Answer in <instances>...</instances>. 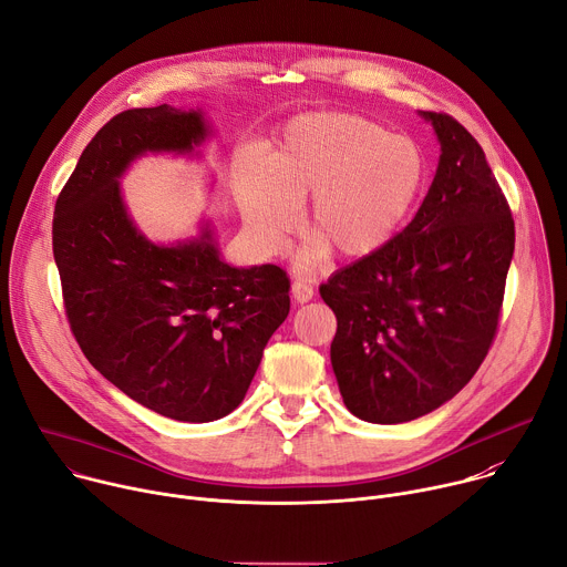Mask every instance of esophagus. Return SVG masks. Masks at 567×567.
<instances>
[{"label":"esophagus","instance_id":"34e87169","mask_svg":"<svg viewBox=\"0 0 567 567\" xmlns=\"http://www.w3.org/2000/svg\"><path fill=\"white\" fill-rule=\"evenodd\" d=\"M291 296L296 302H309L313 298V287L307 285L305 280H293L291 282Z\"/></svg>","mask_w":567,"mask_h":567}]
</instances>
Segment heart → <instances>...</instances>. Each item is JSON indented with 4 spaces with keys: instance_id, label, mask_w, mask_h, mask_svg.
Segmentation results:
<instances>
[{
    "instance_id": "heart-1",
    "label": "heart",
    "mask_w": 567,
    "mask_h": 567,
    "mask_svg": "<svg viewBox=\"0 0 567 567\" xmlns=\"http://www.w3.org/2000/svg\"><path fill=\"white\" fill-rule=\"evenodd\" d=\"M424 184L420 145L354 114L300 116L269 158L241 156L233 171L241 221L265 254L280 251L309 199L307 269L330 251L350 262L381 254L409 224Z\"/></svg>"
}]
</instances>
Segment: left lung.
I'll return each mask as SVG.
<instances>
[{"label": "left lung", "mask_w": 567, "mask_h": 567, "mask_svg": "<svg viewBox=\"0 0 567 567\" xmlns=\"http://www.w3.org/2000/svg\"><path fill=\"white\" fill-rule=\"evenodd\" d=\"M420 116L442 154L417 215L381 254L320 285L337 313L330 357L343 403L370 424L417 420L471 381L514 256L512 210L477 141L446 114Z\"/></svg>", "instance_id": "left-lung-1"}]
</instances>
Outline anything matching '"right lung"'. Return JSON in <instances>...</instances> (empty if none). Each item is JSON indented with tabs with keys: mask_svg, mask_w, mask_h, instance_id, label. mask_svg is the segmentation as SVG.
Segmentation results:
<instances>
[{
	"mask_svg": "<svg viewBox=\"0 0 567 567\" xmlns=\"http://www.w3.org/2000/svg\"><path fill=\"white\" fill-rule=\"evenodd\" d=\"M210 136L202 110L121 112L80 154L53 213V258L80 350L141 406L190 424L239 406L289 313L287 274L226 265L210 221L156 245L127 213L121 177L136 158L199 156Z\"/></svg>",
	"mask_w": 567,
	"mask_h": 567,
	"instance_id": "obj_1",
	"label": "right lung"
}]
</instances>
